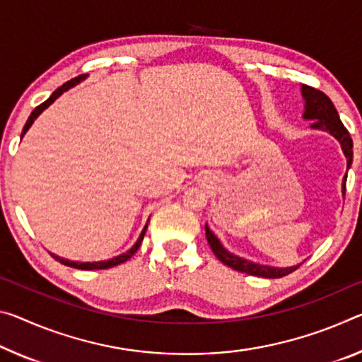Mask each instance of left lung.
I'll return each mask as SVG.
<instances>
[{"label": "left lung", "instance_id": "1", "mask_svg": "<svg viewBox=\"0 0 362 362\" xmlns=\"http://www.w3.org/2000/svg\"><path fill=\"white\" fill-rule=\"evenodd\" d=\"M301 93H303V98H305V114H303V117L308 120H314V124L311 125L313 129L329 132L330 135H334L335 139L340 141L341 150L346 156V168L349 169L353 163V140L351 136H349L348 130L345 129V125L341 124L340 117H338V112L334 106V103H332L329 96L322 93V91L317 88L308 87V85H303ZM345 182H346V177L345 180H343V194H345V190H346ZM204 230H206V238H208V243L211 246L212 253L216 255L217 259H219L222 264L232 267L233 271L245 272L248 275H256V277L280 279L300 267V266L272 267V266H264V264L243 259V257L228 253V251L223 248L222 243L219 242V238L212 233V230L208 226L204 227Z\"/></svg>", "mask_w": 362, "mask_h": 362}]
</instances>
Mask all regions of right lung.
<instances>
[{
  "instance_id": "right-lung-1",
  "label": "right lung",
  "mask_w": 362,
  "mask_h": 362,
  "mask_svg": "<svg viewBox=\"0 0 362 362\" xmlns=\"http://www.w3.org/2000/svg\"><path fill=\"white\" fill-rule=\"evenodd\" d=\"M83 78H85V76H78V77H76V78L69 80V82H66L64 85H61L59 88H57L56 91H53V95H51L47 101L42 103V105L33 109L32 114H30V117L27 119V122H25V125H24V130H22L21 139L25 135V132H27L28 129H30V125L33 124V120H35V119L40 116V114H42V112L45 111V109H47V107L51 105V103H54V100L59 98V96H61L62 93H64V91H67L69 88L76 87V85L80 82V80H83ZM146 228H148V223H146L145 227H143V230H141V233H140L139 240H136V243H135L134 246H132V248L127 251V253L119 255V256H116V257H112V259L98 261V262H76V261L64 259V257H59V256H56V255H53V253H51V256H53L56 261H59V262L64 264V266L74 267V269H82V271H96V269H109V267H114V266H117V264H122V262H125L127 259H130V257L136 253V250L140 248V245H141V242H143V237H145Z\"/></svg>"
}]
</instances>
